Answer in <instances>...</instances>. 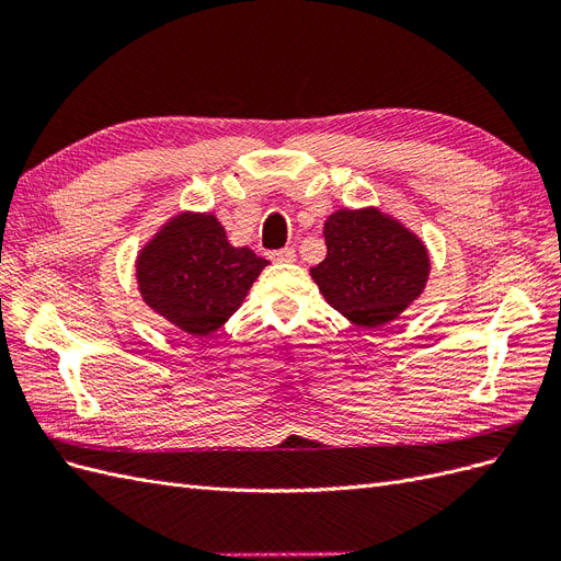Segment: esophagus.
<instances>
[{
  "label": "esophagus",
  "instance_id": "1",
  "mask_svg": "<svg viewBox=\"0 0 561 561\" xmlns=\"http://www.w3.org/2000/svg\"><path fill=\"white\" fill-rule=\"evenodd\" d=\"M268 260L278 262V264H290V262L297 260V252L293 248H280V250L268 252Z\"/></svg>",
  "mask_w": 561,
  "mask_h": 561
}]
</instances>
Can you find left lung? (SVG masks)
Returning <instances> with one entry per match:
<instances>
[{"label": "left lung", "instance_id": "8db88e82", "mask_svg": "<svg viewBox=\"0 0 561 561\" xmlns=\"http://www.w3.org/2000/svg\"><path fill=\"white\" fill-rule=\"evenodd\" d=\"M328 257L311 278L332 309L363 330L400 318L428 283L423 241L379 208L336 210L322 227Z\"/></svg>", "mask_w": 561, "mask_h": 561}]
</instances>
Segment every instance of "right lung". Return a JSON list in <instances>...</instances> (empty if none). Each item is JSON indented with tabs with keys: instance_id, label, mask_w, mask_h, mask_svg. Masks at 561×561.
<instances>
[{
	"instance_id": "add662e5",
	"label": "right lung",
	"mask_w": 561,
	"mask_h": 561,
	"mask_svg": "<svg viewBox=\"0 0 561 561\" xmlns=\"http://www.w3.org/2000/svg\"><path fill=\"white\" fill-rule=\"evenodd\" d=\"M266 264L250 248H233L213 213H180L138 252L135 278L151 311L208 336L239 311Z\"/></svg>"
}]
</instances>
